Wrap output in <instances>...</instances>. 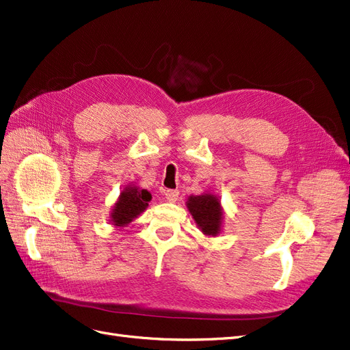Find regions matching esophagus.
<instances>
[{
	"instance_id": "esophagus-1",
	"label": "esophagus",
	"mask_w": 350,
	"mask_h": 350,
	"mask_svg": "<svg viewBox=\"0 0 350 350\" xmlns=\"http://www.w3.org/2000/svg\"><path fill=\"white\" fill-rule=\"evenodd\" d=\"M178 190H165V199L168 202H176L178 199Z\"/></svg>"
}]
</instances>
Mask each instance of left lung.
Masks as SVG:
<instances>
[{
    "label": "left lung",
    "instance_id": "left-lung-1",
    "mask_svg": "<svg viewBox=\"0 0 350 350\" xmlns=\"http://www.w3.org/2000/svg\"><path fill=\"white\" fill-rule=\"evenodd\" d=\"M187 208L204 235H217L222 225L221 203L212 195L190 196Z\"/></svg>",
    "mask_w": 350,
    "mask_h": 350
}]
</instances>
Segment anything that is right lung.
<instances>
[{"label":"right lung","instance_id":"right-lung-1","mask_svg":"<svg viewBox=\"0 0 350 350\" xmlns=\"http://www.w3.org/2000/svg\"><path fill=\"white\" fill-rule=\"evenodd\" d=\"M151 200V195L147 190H139L137 187L125 189L118 202L115 203L112 212V222L115 226H125L144 211L148 202Z\"/></svg>","mask_w":350,"mask_h":350}]
</instances>
